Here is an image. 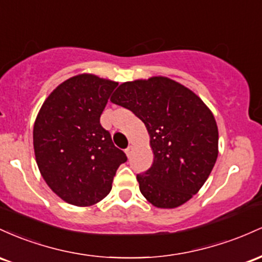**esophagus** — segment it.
Here are the masks:
<instances>
[{
	"mask_svg": "<svg viewBox=\"0 0 262 262\" xmlns=\"http://www.w3.org/2000/svg\"><path fill=\"white\" fill-rule=\"evenodd\" d=\"M125 152H126V155H127V156H128V157H130V156H131V154H132V146H128V147H127V148H126V149H125Z\"/></svg>",
	"mask_w": 262,
	"mask_h": 262,
	"instance_id": "esophagus-1",
	"label": "esophagus"
}]
</instances>
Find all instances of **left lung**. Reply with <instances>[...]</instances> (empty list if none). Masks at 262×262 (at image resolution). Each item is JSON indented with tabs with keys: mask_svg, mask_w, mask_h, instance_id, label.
Here are the masks:
<instances>
[{
	"mask_svg": "<svg viewBox=\"0 0 262 262\" xmlns=\"http://www.w3.org/2000/svg\"><path fill=\"white\" fill-rule=\"evenodd\" d=\"M145 123L154 163L137 174L140 190L157 208L189 201L209 177L218 157V126L194 93L163 76L123 83L111 98Z\"/></svg>",
	"mask_w": 262,
	"mask_h": 262,
	"instance_id": "obj_1",
	"label": "left lung"
}]
</instances>
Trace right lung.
I'll list each match as a JSON object with an SVG mask.
<instances>
[{
	"mask_svg": "<svg viewBox=\"0 0 262 262\" xmlns=\"http://www.w3.org/2000/svg\"><path fill=\"white\" fill-rule=\"evenodd\" d=\"M117 83L95 75L68 79L47 98L33 128L44 181L63 201L88 207L110 193L125 152L113 143L100 116Z\"/></svg>",
	"mask_w": 262,
	"mask_h": 262,
	"instance_id": "add662e5",
	"label": "right lung"
}]
</instances>
